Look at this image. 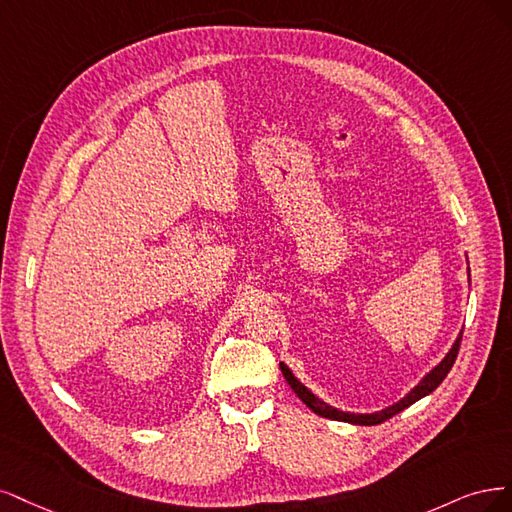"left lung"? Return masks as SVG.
Returning a JSON list of instances; mask_svg holds the SVG:
<instances>
[{
    "instance_id": "1",
    "label": "left lung",
    "mask_w": 512,
    "mask_h": 512,
    "mask_svg": "<svg viewBox=\"0 0 512 512\" xmlns=\"http://www.w3.org/2000/svg\"><path fill=\"white\" fill-rule=\"evenodd\" d=\"M468 272H470V270H468ZM461 334H464V332H461ZM461 334H459L457 340L453 342L451 351H449L447 355H444V359L440 361V364H438L432 372H427V374L421 378V383H419L415 389H410V393H406L400 402H395L393 406H387V408L378 410V412H370V415H355V412H344V410H338V408H334V406H329V404H325L323 400H319L317 395L312 393L310 389H306V387L298 381V378L293 376V372H291L285 364H280V372H283V376L287 378V383L291 385V389L295 391V395H298V398H300L312 412H317V415H321V417H325V419L353 423V425H378V423H383V421L391 419L393 415H398V412H402V410L408 408L410 404H415L417 400L425 398V395H430V393L444 381V378H447V374L451 372V368H453V364H455L457 353H459Z\"/></svg>"
}]
</instances>
